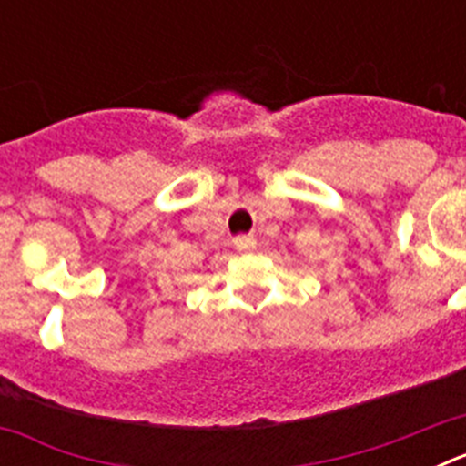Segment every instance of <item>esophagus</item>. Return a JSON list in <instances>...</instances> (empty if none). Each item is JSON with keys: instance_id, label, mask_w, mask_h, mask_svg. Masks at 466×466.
<instances>
[{"instance_id": "obj_1", "label": "esophagus", "mask_w": 466, "mask_h": 466, "mask_svg": "<svg viewBox=\"0 0 466 466\" xmlns=\"http://www.w3.org/2000/svg\"><path fill=\"white\" fill-rule=\"evenodd\" d=\"M233 247H236L238 252H254V247H257V240L252 236H238L233 240Z\"/></svg>"}]
</instances>
